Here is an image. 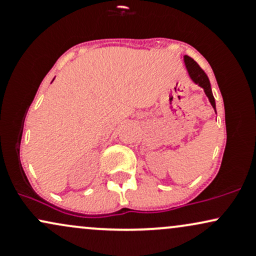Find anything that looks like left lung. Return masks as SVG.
<instances>
[{"label":"left lung","instance_id":"left-lung-1","mask_svg":"<svg viewBox=\"0 0 256 256\" xmlns=\"http://www.w3.org/2000/svg\"><path fill=\"white\" fill-rule=\"evenodd\" d=\"M184 64L185 67H186L188 73H189L190 78L195 84H198V86H201L204 89L206 96H207L208 100H210V104L216 110V100H214L212 89H210V79H208L207 74L204 72V70L198 66V62H196L194 58H192L188 55H184Z\"/></svg>","mask_w":256,"mask_h":256}]
</instances>
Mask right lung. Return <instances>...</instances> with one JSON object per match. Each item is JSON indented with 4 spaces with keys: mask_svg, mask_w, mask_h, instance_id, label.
Wrapping results in <instances>:
<instances>
[{
    "mask_svg": "<svg viewBox=\"0 0 256 256\" xmlns=\"http://www.w3.org/2000/svg\"><path fill=\"white\" fill-rule=\"evenodd\" d=\"M52 80H54V79H52Z\"/></svg>",
    "mask_w": 256,
    "mask_h": 256,
    "instance_id": "obj_1",
    "label": "right lung"
}]
</instances>
